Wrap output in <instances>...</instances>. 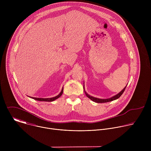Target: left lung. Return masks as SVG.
<instances>
[{
	"instance_id": "1",
	"label": "left lung",
	"mask_w": 151,
	"mask_h": 151,
	"mask_svg": "<svg viewBox=\"0 0 151 151\" xmlns=\"http://www.w3.org/2000/svg\"><path fill=\"white\" fill-rule=\"evenodd\" d=\"M127 87V86H126ZM126 87L119 93H118V94H116V96H114V97H111V98H110V99H98V98H95V97H92V96H90V95H88L87 93H86L85 91V94H86V96H87L89 99H90L91 100H93V101H94V102H96V103H106V102H109V101H113V100H116V99H118V98H119L120 97V96L123 94V93H124V90H125V88H126ZM83 88H84V87H83Z\"/></svg>"
}]
</instances>
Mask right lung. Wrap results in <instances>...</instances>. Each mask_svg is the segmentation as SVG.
<instances>
[{"instance_id": "right-lung-1", "label": "right lung", "mask_w": 151, "mask_h": 151, "mask_svg": "<svg viewBox=\"0 0 151 151\" xmlns=\"http://www.w3.org/2000/svg\"><path fill=\"white\" fill-rule=\"evenodd\" d=\"M63 88H62V90L61 91V93L57 96L54 97H52V98H47V99H43V98H36V97H32V99L36 100H38V101H52L56 99H57L58 98H59L63 94Z\"/></svg>"}]
</instances>
